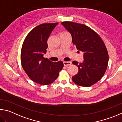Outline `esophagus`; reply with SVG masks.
<instances>
[{"mask_svg":"<svg viewBox=\"0 0 122 122\" xmlns=\"http://www.w3.org/2000/svg\"><path fill=\"white\" fill-rule=\"evenodd\" d=\"M63 64L64 66H69L71 65L72 63L71 61H63Z\"/></svg>","mask_w":122,"mask_h":122,"instance_id":"obj_1","label":"esophagus"}]
</instances>
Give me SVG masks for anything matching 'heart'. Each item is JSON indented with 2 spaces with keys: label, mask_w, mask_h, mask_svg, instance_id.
<instances>
[{
  "label": "heart",
  "mask_w": 122,
  "mask_h": 122,
  "mask_svg": "<svg viewBox=\"0 0 122 122\" xmlns=\"http://www.w3.org/2000/svg\"><path fill=\"white\" fill-rule=\"evenodd\" d=\"M68 32H67V31H63V32H61V33H67Z\"/></svg>",
  "instance_id": "heart-1"
}]
</instances>
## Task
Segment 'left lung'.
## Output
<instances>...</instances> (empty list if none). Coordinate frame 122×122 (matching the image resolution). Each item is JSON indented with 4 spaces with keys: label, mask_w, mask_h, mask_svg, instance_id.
Returning <instances> with one entry per match:
<instances>
[{
    "label": "left lung",
    "mask_w": 122,
    "mask_h": 122,
    "mask_svg": "<svg viewBox=\"0 0 122 122\" xmlns=\"http://www.w3.org/2000/svg\"><path fill=\"white\" fill-rule=\"evenodd\" d=\"M61 24L71 34L74 46L84 52L82 63L72 61L79 71L72 79L78 86H92L103 77L108 66L109 56L104 43L97 32L86 25L70 21Z\"/></svg>",
    "instance_id": "left-lung-1"
}]
</instances>
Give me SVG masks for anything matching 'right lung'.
I'll return each mask as SVG.
<instances>
[{
    "label": "right lung",
    "mask_w": 122,
    "mask_h": 122,
    "mask_svg": "<svg viewBox=\"0 0 122 122\" xmlns=\"http://www.w3.org/2000/svg\"><path fill=\"white\" fill-rule=\"evenodd\" d=\"M58 23H42L29 32L21 51V63L27 76L34 82L47 85L55 81L64 66L61 61L52 62L43 57L48 48L47 41Z\"/></svg>",
    "instance_id": "obj_1"
}]
</instances>
